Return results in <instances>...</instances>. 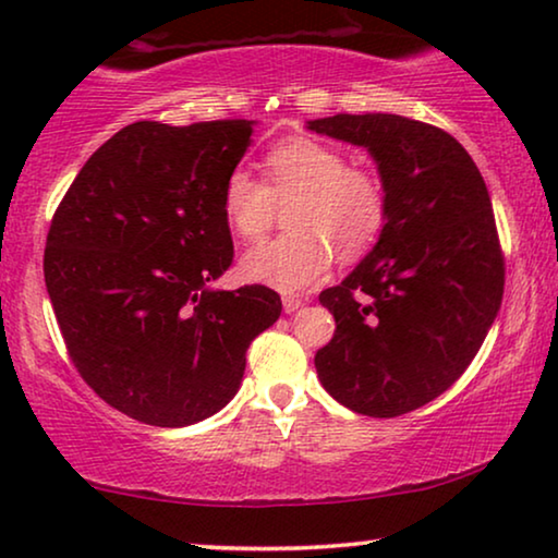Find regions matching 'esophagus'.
I'll return each mask as SVG.
<instances>
[{"instance_id": "esophagus-1", "label": "esophagus", "mask_w": 558, "mask_h": 558, "mask_svg": "<svg viewBox=\"0 0 558 558\" xmlns=\"http://www.w3.org/2000/svg\"><path fill=\"white\" fill-rule=\"evenodd\" d=\"M302 304H304L302 296H294V294H289V296H284V300H281V307H284L287 315H292V312L300 310Z\"/></svg>"}]
</instances>
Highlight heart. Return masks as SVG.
I'll return each instance as SVG.
<instances>
[{"mask_svg": "<svg viewBox=\"0 0 558 558\" xmlns=\"http://www.w3.org/2000/svg\"><path fill=\"white\" fill-rule=\"evenodd\" d=\"M264 180L233 170L223 182L220 210L235 239L256 243L287 210L289 233L241 258V277L279 292L317 284L332 264L357 262L388 226L386 180L378 170L350 165L335 144L292 136L266 151Z\"/></svg>", "mask_w": 558, "mask_h": 558, "instance_id": "1", "label": "heart"}]
</instances>
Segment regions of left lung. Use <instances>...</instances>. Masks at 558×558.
<instances>
[{
    "instance_id": "1",
    "label": "left lung",
    "mask_w": 558,
    "mask_h": 558,
    "mask_svg": "<svg viewBox=\"0 0 558 558\" xmlns=\"http://www.w3.org/2000/svg\"><path fill=\"white\" fill-rule=\"evenodd\" d=\"M317 134L365 147L386 180L388 226L342 284L319 294L335 335L317 350L325 391L363 416L409 414L468 371L502 302L493 203L445 129L396 113H338Z\"/></svg>"
}]
</instances>
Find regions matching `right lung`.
Returning a JSON list of instances; mask_svg holds the SVG:
<instances>
[{
	"label": "right lung",
	"mask_w": 558,
	"mask_h": 558,
	"mask_svg": "<svg viewBox=\"0 0 558 558\" xmlns=\"http://www.w3.org/2000/svg\"><path fill=\"white\" fill-rule=\"evenodd\" d=\"M254 121H136L101 144L52 216L45 287L81 378L121 414L187 426L239 391L279 294L208 289L233 262L220 210Z\"/></svg>",
	"instance_id": "obj_1"
}]
</instances>
